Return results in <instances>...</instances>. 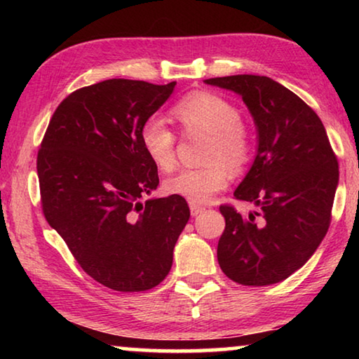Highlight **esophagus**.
I'll return each instance as SVG.
<instances>
[{
	"instance_id": "34e87169",
	"label": "esophagus",
	"mask_w": 359,
	"mask_h": 359,
	"mask_svg": "<svg viewBox=\"0 0 359 359\" xmlns=\"http://www.w3.org/2000/svg\"><path fill=\"white\" fill-rule=\"evenodd\" d=\"M190 212L193 217H196L198 214H201V212H204V208H201V205L194 204V203H190Z\"/></svg>"
}]
</instances>
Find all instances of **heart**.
I'll return each instance as SVG.
<instances>
[{"instance_id": "1", "label": "heart", "mask_w": 359, "mask_h": 359, "mask_svg": "<svg viewBox=\"0 0 359 359\" xmlns=\"http://www.w3.org/2000/svg\"><path fill=\"white\" fill-rule=\"evenodd\" d=\"M185 136L205 135L203 150L205 166L184 169L165 182L169 194L203 204L228 184L229 172L239 174L248 166L255 149L253 135L241 120L233 102L212 92H193L172 107ZM141 145L145 155L161 171H171L177 161L175 133L160 117H150L141 126Z\"/></svg>"}]
</instances>
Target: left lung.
<instances>
[{
  "label": "left lung",
  "mask_w": 359,
  "mask_h": 359,
  "mask_svg": "<svg viewBox=\"0 0 359 359\" xmlns=\"http://www.w3.org/2000/svg\"><path fill=\"white\" fill-rule=\"evenodd\" d=\"M205 83L241 95L258 130L257 158L234 191L258 209L242 217L234 205H220L226 224L218 264L247 287L278 283L307 263L327 233L337 156L313 109L272 79L239 74Z\"/></svg>",
  "instance_id": "obj_1"
}]
</instances>
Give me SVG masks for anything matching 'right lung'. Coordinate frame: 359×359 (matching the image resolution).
<instances>
[{
	"mask_svg": "<svg viewBox=\"0 0 359 359\" xmlns=\"http://www.w3.org/2000/svg\"><path fill=\"white\" fill-rule=\"evenodd\" d=\"M175 82L109 79L79 88L53 112L38 151L42 212L79 266L115 291L165 280L190 218L184 198L139 201L160 184L141 126Z\"/></svg>",
	"mask_w": 359,
	"mask_h": 359,
	"instance_id": "obj_1",
	"label": "right lung"
}]
</instances>
